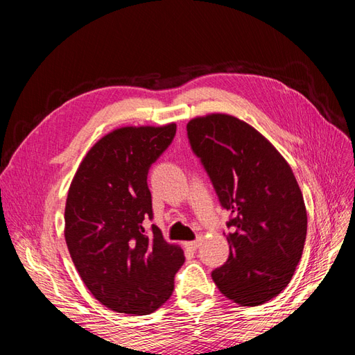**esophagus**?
Wrapping results in <instances>:
<instances>
[{"label":"esophagus","instance_id":"1","mask_svg":"<svg viewBox=\"0 0 355 355\" xmlns=\"http://www.w3.org/2000/svg\"><path fill=\"white\" fill-rule=\"evenodd\" d=\"M200 243H201V239H197V240H194V241H189V243H185V247H187V249L192 250V252H196V250L198 249V245H200Z\"/></svg>","mask_w":355,"mask_h":355}]
</instances>
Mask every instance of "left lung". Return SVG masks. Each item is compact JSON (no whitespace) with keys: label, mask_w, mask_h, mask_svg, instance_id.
Returning a JSON list of instances; mask_svg holds the SVG:
<instances>
[{"label":"left lung","mask_w":355,"mask_h":355,"mask_svg":"<svg viewBox=\"0 0 355 355\" xmlns=\"http://www.w3.org/2000/svg\"><path fill=\"white\" fill-rule=\"evenodd\" d=\"M187 132L231 214L230 256L211 271L213 282L239 305H262L282 293L302 257L306 209L296 178L280 153L239 118H194Z\"/></svg>","instance_id":"obj_1"}]
</instances>
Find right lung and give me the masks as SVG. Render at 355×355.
Returning a JSON list of instances; mask_svg holds the SVG:
<instances>
[{"mask_svg": "<svg viewBox=\"0 0 355 355\" xmlns=\"http://www.w3.org/2000/svg\"><path fill=\"white\" fill-rule=\"evenodd\" d=\"M176 124L123 127L84 157L65 207V240L84 284L116 313L146 315L171 296L180 247L153 220L148 171L173 142Z\"/></svg>", "mask_w": 355, "mask_h": 355, "instance_id": "1", "label": "right lung"}]
</instances>
